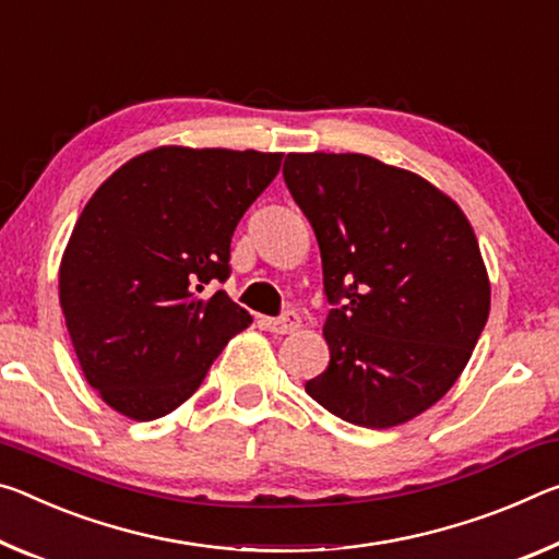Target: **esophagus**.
Segmentation results:
<instances>
[{"instance_id": "obj_1", "label": "esophagus", "mask_w": 559, "mask_h": 559, "mask_svg": "<svg viewBox=\"0 0 559 559\" xmlns=\"http://www.w3.org/2000/svg\"><path fill=\"white\" fill-rule=\"evenodd\" d=\"M298 325H300V316L296 311H286L278 318H269V321H265V328H269L271 333H278V335L294 333Z\"/></svg>"}]
</instances>
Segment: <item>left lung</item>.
<instances>
[{
	"label": "left lung",
	"instance_id": "8db88e82",
	"mask_svg": "<svg viewBox=\"0 0 559 559\" xmlns=\"http://www.w3.org/2000/svg\"><path fill=\"white\" fill-rule=\"evenodd\" d=\"M331 313V362L306 393L360 428L428 411L463 373L490 313L480 246L455 201L366 154H288Z\"/></svg>",
	"mask_w": 559,
	"mask_h": 559
}]
</instances>
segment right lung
<instances>
[{
    "instance_id": "add662e5",
    "label": "right lung",
    "mask_w": 559,
    "mask_h": 559,
    "mask_svg": "<svg viewBox=\"0 0 559 559\" xmlns=\"http://www.w3.org/2000/svg\"><path fill=\"white\" fill-rule=\"evenodd\" d=\"M283 154L162 146L106 179L59 269L76 358L104 403L156 420L197 393L251 316L214 290L231 276V236Z\"/></svg>"
}]
</instances>
